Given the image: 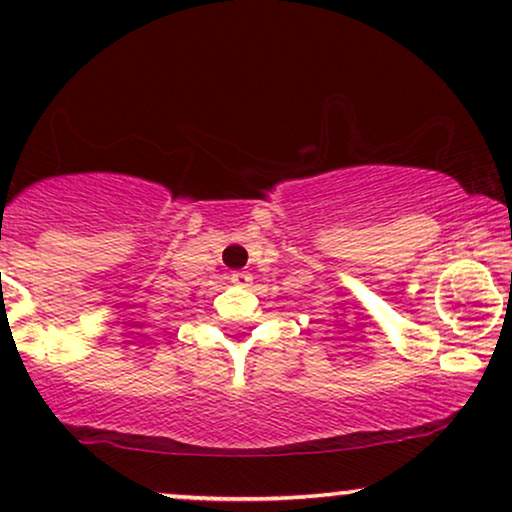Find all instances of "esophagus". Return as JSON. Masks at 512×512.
I'll list each match as a JSON object with an SVG mask.
<instances>
[{
	"mask_svg": "<svg viewBox=\"0 0 512 512\" xmlns=\"http://www.w3.org/2000/svg\"><path fill=\"white\" fill-rule=\"evenodd\" d=\"M231 281H233V284H236V286H243V289H245V286H250L252 276H250L248 272H233V274H231Z\"/></svg>",
	"mask_w": 512,
	"mask_h": 512,
	"instance_id": "obj_1",
	"label": "esophagus"
}]
</instances>
